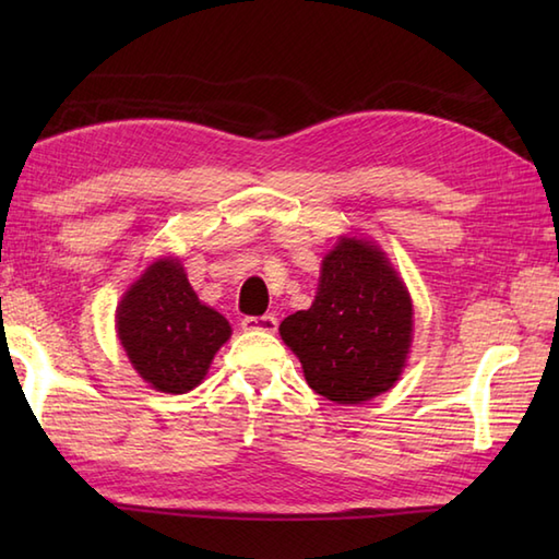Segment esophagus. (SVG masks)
I'll return each instance as SVG.
<instances>
[{"mask_svg":"<svg viewBox=\"0 0 559 559\" xmlns=\"http://www.w3.org/2000/svg\"><path fill=\"white\" fill-rule=\"evenodd\" d=\"M245 331H254V334H273L278 329V319L273 314H261V317H245L242 319Z\"/></svg>","mask_w":559,"mask_h":559,"instance_id":"34e87169","label":"esophagus"}]
</instances>
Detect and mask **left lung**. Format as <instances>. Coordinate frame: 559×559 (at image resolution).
Masks as SVG:
<instances>
[{"mask_svg": "<svg viewBox=\"0 0 559 559\" xmlns=\"http://www.w3.org/2000/svg\"><path fill=\"white\" fill-rule=\"evenodd\" d=\"M319 396L362 403L396 384L413 341L411 295L377 245L341 237L322 261L310 310L281 322Z\"/></svg>", "mask_w": 559, "mask_h": 559, "instance_id": "obj_1", "label": "left lung"}]
</instances>
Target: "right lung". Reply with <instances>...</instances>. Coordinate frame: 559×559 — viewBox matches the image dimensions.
<instances>
[{"mask_svg": "<svg viewBox=\"0 0 559 559\" xmlns=\"http://www.w3.org/2000/svg\"><path fill=\"white\" fill-rule=\"evenodd\" d=\"M117 336L129 362L165 394H187L206 377L233 329L204 305L177 259H158L117 305Z\"/></svg>", "mask_w": 559, "mask_h": 559, "instance_id": "add662e5", "label": "right lung"}]
</instances>
